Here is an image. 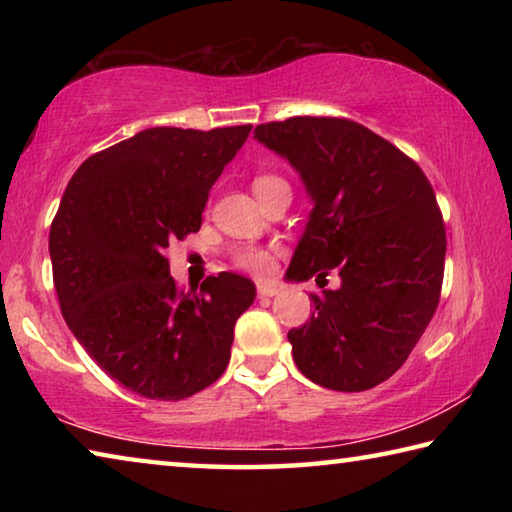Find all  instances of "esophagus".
I'll list each match as a JSON object with an SVG mask.
<instances>
[{
	"mask_svg": "<svg viewBox=\"0 0 512 512\" xmlns=\"http://www.w3.org/2000/svg\"><path fill=\"white\" fill-rule=\"evenodd\" d=\"M277 293H280V289L273 287V284H257V296L262 300L273 298V296H277Z\"/></svg>",
	"mask_w": 512,
	"mask_h": 512,
	"instance_id": "1",
	"label": "esophagus"
}]
</instances>
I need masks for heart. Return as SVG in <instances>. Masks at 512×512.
Returning <instances> with one entry per match:
<instances>
[{
    "label": "heart",
    "instance_id": "b5f03b06",
    "mask_svg": "<svg viewBox=\"0 0 512 512\" xmlns=\"http://www.w3.org/2000/svg\"><path fill=\"white\" fill-rule=\"evenodd\" d=\"M277 187H289V183L280 176H273V173H262L253 180V192L255 196H264L268 192H273ZM235 262L239 268L253 273V275H268L273 271V255L264 248H255V246H244L235 253Z\"/></svg>",
    "mask_w": 512,
    "mask_h": 512
}]
</instances>
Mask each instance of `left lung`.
Returning a JSON list of instances; mask_svg holds the SVG:
<instances>
[{"label": "left lung", "instance_id": "1", "mask_svg": "<svg viewBox=\"0 0 512 512\" xmlns=\"http://www.w3.org/2000/svg\"><path fill=\"white\" fill-rule=\"evenodd\" d=\"M289 160L311 201L287 280L332 271L314 314L289 332L307 379L341 393L375 388L400 370L438 307L445 225L427 176L411 158L350 119L291 117L255 128Z\"/></svg>", "mask_w": 512, "mask_h": 512}]
</instances>
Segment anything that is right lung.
<instances>
[{"label":"right lung","instance_id":"add662e5","mask_svg":"<svg viewBox=\"0 0 512 512\" xmlns=\"http://www.w3.org/2000/svg\"><path fill=\"white\" fill-rule=\"evenodd\" d=\"M250 124L146 128L94 153L49 232L60 311L101 370L149 400L178 402L223 375L255 284L235 273L180 293L167 248L201 230L207 196Z\"/></svg>","mask_w":512,"mask_h":512}]
</instances>
